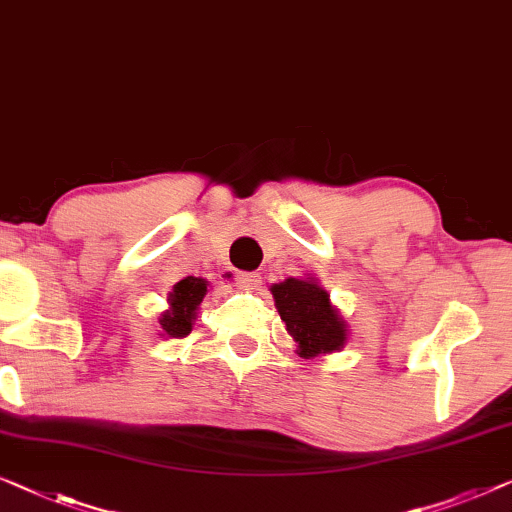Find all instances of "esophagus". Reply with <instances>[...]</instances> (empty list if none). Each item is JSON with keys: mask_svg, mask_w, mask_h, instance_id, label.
<instances>
[{"mask_svg": "<svg viewBox=\"0 0 512 512\" xmlns=\"http://www.w3.org/2000/svg\"><path fill=\"white\" fill-rule=\"evenodd\" d=\"M233 279H235V284H238V286L247 288V286H256L258 281H261V274H258V272H235Z\"/></svg>", "mask_w": 512, "mask_h": 512, "instance_id": "obj_1", "label": "esophagus"}]
</instances>
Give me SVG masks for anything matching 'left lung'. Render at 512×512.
<instances>
[{
    "label": "left lung",
    "mask_w": 512,
    "mask_h": 512,
    "mask_svg": "<svg viewBox=\"0 0 512 512\" xmlns=\"http://www.w3.org/2000/svg\"><path fill=\"white\" fill-rule=\"evenodd\" d=\"M272 295L286 330L300 344V355L314 358L344 348L346 325L330 305V295L316 281L291 277L274 284Z\"/></svg>",
    "instance_id": "8db88e82"
}]
</instances>
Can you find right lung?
Here are the masks:
<instances>
[{
    "mask_svg": "<svg viewBox=\"0 0 512 512\" xmlns=\"http://www.w3.org/2000/svg\"><path fill=\"white\" fill-rule=\"evenodd\" d=\"M207 293V281L198 277H184L173 286L170 293V309L159 318L164 335L173 339H182L191 332V321L196 318V309L201 305Z\"/></svg>",
    "mask_w": 512,
    "mask_h": 512,
    "instance_id": "add662e5",
    "label": "right lung"
}]
</instances>
